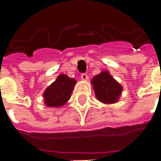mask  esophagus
Instances as JSON below:
<instances>
[{
  "mask_svg": "<svg viewBox=\"0 0 161 161\" xmlns=\"http://www.w3.org/2000/svg\"><path fill=\"white\" fill-rule=\"evenodd\" d=\"M81 78L83 79V80H87L88 78H89V77H88V75L86 73H82L81 74Z\"/></svg>",
  "mask_w": 161,
  "mask_h": 161,
  "instance_id": "1",
  "label": "esophagus"
}]
</instances>
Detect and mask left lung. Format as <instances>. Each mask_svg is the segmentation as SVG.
<instances>
[{
    "label": "left lung",
    "mask_w": 161,
    "mask_h": 161,
    "mask_svg": "<svg viewBox=\"0 0 161 161\" xmlns=\"http://www.w3.org/2000/svg\"><path fill=\"white\" fill-rule=\"evenodd\" d=\"M91 83L97 98L102 103H115L122 91L121 84H118L108 71H103L99 75L95 76Z\"/></svg>",
    "instance_id": "left-lung-1"
}]
</instances>
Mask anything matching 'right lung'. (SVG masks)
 Here are the masks:
<instances>
[{"label":"right lung","mask_w":161,"mask_h":161,"mask_svg":"<svg viewBox=\"0 0 161 161\" xmlns=\"http://www.w3.org/2000/svg\"><path fill=\"white\" fill-rule=\"evenodd\" d=\"M76 82L74 78H70L65 74L59 75L44 92L43 97L46 106L60 107L66 103L70 99Z\"/></svg>","instance_id":"1"}]
</instances>
